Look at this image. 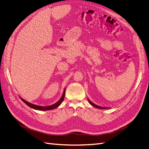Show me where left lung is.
<instances>
[{"label": "left lung", "mask_w": 149, "mask_h": 149, "mask_svg": "<svg viewBox=\"0 0 149 149\" xmlns=\"http://www.w3.org/2000/svg\"><path fill=\"white\" fill-rule=\"evenodd\" d=\"M87 101H89V103L92 105L93 106H94V107H95V108H98V109H110L109 108H107V107H102V106H98V105H96V104H94V102H93L92 101H91L88 98H87Z\"/></svg>", "instance_id": "8db88e82"}]
</instances>
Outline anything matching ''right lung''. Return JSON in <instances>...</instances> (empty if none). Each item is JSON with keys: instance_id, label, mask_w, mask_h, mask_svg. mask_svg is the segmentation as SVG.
<instances>
[{"instance_id": "right-lung-1", "label": "right lung", "mask_w": 149, "mask_h": 149, "mask_svg": "<svg viewBox=\"0 0 149 149\" xmlns=\"http://www.w3.org/2000/svg\"><path fill=\"white\" fill-rule=\"evenodd\" d=\"M65 88L64 89L63 93L62 94V97H60V100L57 101L56 102H55V104H53L52 105L50 106H38V105H36L32 103H30V102L26 101V100H24V99H22V97H21V100L23 101L25 104H27L28 106H29L30 108H31L34 109H36V110H40V111H48V110H52V109H54L56 108H58V106L62 104V102H63L64 97H65Z\"/></svg>"}]
</instances>
